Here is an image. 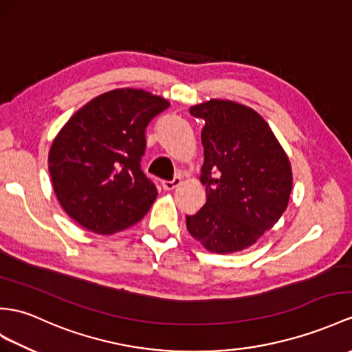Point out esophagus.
<instances>
[{"label": "esophagus", "mask_w": 352, "mask_h": 352, "mask_svg": "<svg viewBox=\"0 0 352 352\" xmlns=\"http://www.w3.org/2000/svg\"><path fill=\"white\" fill-rule=\"evenodd\" d=\"M181 177H173L171 179V181H162V188H164L166 191H171V190H175L176 186H179L181 185Z\"/></svg>", "instance_id": "34e87169"}]
</instances>
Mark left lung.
Masks as SVG:
<instances>
[{"label": "left lung", "instance_id": "obj_1", "mask_svg": "<svg viewBox=\"0 0 352 352\" xmlns=\"http://www.w3.org/2000/svg\"><path fill=\"white\" fill-rule=\"evenodd\" d=\"M201 118L206 204L186 228L206 250L231 254L254 245L285 212L293 173L269 124L251 107L230 100L192 106Z\"/></svg>", "mask_w": 352, "mask_h": 352}]
</instances>
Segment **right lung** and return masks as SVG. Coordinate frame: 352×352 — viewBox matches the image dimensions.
Masks as SVG:
<instances>
[{
    "instance_id": "obj_1",
    "label": "right lung",
    "mask_w": 352,
    "mask_h": 352,
    "mask_svg": "<svg viewBox=\"0 0 352 352\" xmlns=\"http://www.w3.org/2000/svg\"><path fill=\"white\" fill-rule=\"evenodd\" d=\"M170 106L133 88L101 94L68 119L49 151L63 209L83 228L113 234L146 215L158 191L140 168L148 124Z\"/></svg>"
}]
</instances>
